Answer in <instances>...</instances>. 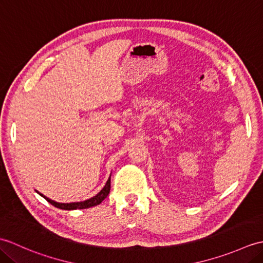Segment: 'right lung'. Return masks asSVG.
I'll return each mask as SVG.
<instances>
[{"label":"right lung","mask_w":263,"mask_h":263,"mask_svg":"<svg viewBox=\"0 0 263 263\" xmlns=\"http://www.w3.org/2000/svg\"><path fill=\"white\" fill-rule=\"evenodd\" d=\"M109 190H110V176H109V178L107 180V182H106L105 186L102 190H100V191L96 195H95V197L88 199V200H85V201H80V202H68V203L57 202V201L49 199V198L45 197V195H44V194H42L41 192H38L37 190H36V192L39 195H42L44 199H46L49 203L53 204L54 206H57V208L63 209V210H76V209L91 208V206L98 205L99 203H102L103 201H104V199L108 195Z\"/></svg>","instance_id":"right-lung-1"}]
</instances>
